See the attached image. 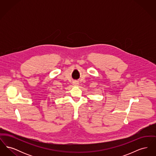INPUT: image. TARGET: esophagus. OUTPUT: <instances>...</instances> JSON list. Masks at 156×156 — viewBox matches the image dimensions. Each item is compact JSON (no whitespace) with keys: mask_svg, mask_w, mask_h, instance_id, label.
Returning a JSON list of instances; mask_svg holds the SVG:
<instances>
[{"mask_svg":"<svg viewBox=\"0 0 156 156\" xmlns=\"http://www.w3.org/2000/svg\"><path fill=\"white\" fill-rule=\"evenodd\" d=\"M73 85H74V86H78V85H79V82L78 81H74L73 82Z\"/></svg>","mask_w":156,"mask_h":156,"instance_id":"esophagus-1","label":"esophagus"}]
</instances>
